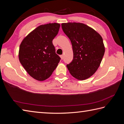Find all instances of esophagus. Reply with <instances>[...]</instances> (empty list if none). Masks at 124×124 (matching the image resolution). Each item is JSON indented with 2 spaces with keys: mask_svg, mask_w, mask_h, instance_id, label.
<instances>
[{
  "mask_svg": "<svg viewBox=\"0 0 124 124\" xmlns=\"http://www.w3.org/2000/svg\"><path fill=\"white\" fill-rule=\"evenodd\" d=\"M63 55H60V57H61V59H62V60H63Z\"/></svg>",
  "mask_w": 124,
  "mask_h": 124,
  "instance_id": "34e87169",
  "label": "esophagus"
}]
</instances>
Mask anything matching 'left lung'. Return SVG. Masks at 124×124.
Returning <instances> with one entry per match:
<instances>
[{"label": "left lung", "instance_id": "left-lung-1", "mask_svg": "<svg viewBox=\"0 0 124 124\" xmlns=\"http://www.w3.org/2000/svg\"><path fill=\"white\" fill-rule=\"evenodd\" d=\"M61 26L72 46L73 59L67 65L69 72L78 80L87 79L96 72L104 55L102 37L83 23H62Z\"/></svg>", "mask_w": 124, "mask_h": 124}]
</instances>
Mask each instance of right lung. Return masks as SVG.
Listing matches in <instances>:
<instances>
[{
    "label": "right lung",
    "mask_w": 124,
    "mask_h": 124,
    "mask_svg": "<svg viewBox=\"0 0 124 124\" xmlns=\"http://www.w3.org/2000/svg\"><path fill=\"white\" fill-rule=\"evenodd\" d=\"M60 27V24L56 23L40 25L28 34L20 45L19 62L29 75L38 81L48 79L61 59L52 43Z\"/></svg>",
    "instance_id": "1"
}]
</instances>
